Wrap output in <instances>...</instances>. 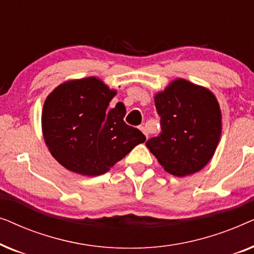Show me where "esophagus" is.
Masks as SVG:
<instances>
[{"mask_svg":"<svg viewBox=\"0 0 254 254\" xmlns=\"http://www.w3.org/2000/svg\"><path fill=\"white\" fill-rule=\"evenodd\" d=\"M140 129L142 130V133H143L145 136L148 137V131H147V129H145V127L144 126H140Z\"/></svg>","mask_w":254,"mask_h":254,"instance_id":"34e87169","label":"esophagus"}]
</instances>
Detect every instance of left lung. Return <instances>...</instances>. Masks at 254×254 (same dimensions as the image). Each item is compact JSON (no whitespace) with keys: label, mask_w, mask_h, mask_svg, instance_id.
<instances>
[{"label":"left lung","mask_w":254,"mask_h":254,"mask_svg":"<svg viewBox=\"0 0 254 254\" xmlns=\"http://www.w3.org/2000/svg\"><path fill=\"white\" fill-rule=\"evenodd\" d=\"M161 133L145 142L165 171L184 177L200 171L216 150L221 110L208 90L176 79L155 97Z\"/></svg>","instance_id":"1"}]
</instances>
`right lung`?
Listing matches in <instances>:
<instances>
[{
    "label": "right lung",
    "mask_w": 254,
    "mask_h": 254,
    "mask_svg": "<svg viewBox=\"0 0 254 254\" xmlns=\"http://www.w3.org/2000/svg\"><path fill=\"white\" fill-rule=\"evenodd\" d=\"M116 93L99 79L88 77L59 85L45 100V142L65 169L100 176L145 141L140 129L125 123L124 104L107 109Z\"/></svg>",
    "instance_id": "right-lung-1"
}]
</instances>
